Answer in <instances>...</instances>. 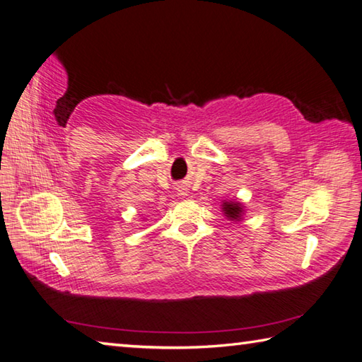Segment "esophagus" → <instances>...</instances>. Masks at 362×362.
<instances>
[{
    "label": "esophagus",
    "instance_id": "34e87169",
    "mask_svg": "<svg viewBox=\"0 0 362 362\" xmlns=\"http://www.w3.org/2000/svg\"><path fill=\"white\" fill-rule=\"evenodd\" d=\"M179 192H183V189H179ZM180 194H185V193H180Z\"/></svg>",
    "mask_w": 362,
    "mask_h": 362
}]
</instances>
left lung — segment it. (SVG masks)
<instances>
[{"label":"left lung","instance_id":"1","mask_svg":"<svg viewBox=\"0 0 362 362\" xmlns=\"http://www.w3.org/2000/svg\"><path fill=\"white\" fill-rule=\"evenodd\" d=\"M221 212L229 221H240L244 218L245 206L240 201H223Z\"/></svg>","mask_w":362,"mask_h":362}]
</instances>
